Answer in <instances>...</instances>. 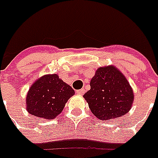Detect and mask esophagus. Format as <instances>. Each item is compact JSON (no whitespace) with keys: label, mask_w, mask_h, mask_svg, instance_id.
I'll return each instance as SVG.
<instances>
[{"label":"esophagus","mask_w":158,"mask_h":158,"mask_svg":"<svg viewBox=\"0 0 158 158\" xmlns=\"http://www.w3.org/2000/svg\"><path fill=\"white\" fill-rule=\"evenodd\" d=\"M76 93L79 95H84V93H85V90L84 89H80V90H78L77 91H76Z\"/></svg>","instance_id":"34e87169"}]
</instances>
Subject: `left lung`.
Listing matches in <instances>:
<instances>
[{
    "label": "left lung",
    "mask_w": 158,
    "mask_h": 158,
    "mask_svg": "<svg viewBox=\"0 0 158 158\" xmlns=\"http://www.w3.org/2000/svg\"><path fill=\"white\" fill-rule=\"evenodd\" d=\"M84 98L90 111L99 120L121 117L133 105V90L126 77L114 66L99 68Z\"/></svg>",
    "instance_id": "obj_1"
}]
</instances>
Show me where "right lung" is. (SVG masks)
Returning a JSON list of instances; mask_svg holds the SVG:
<instances>
[{"label":"right lung","instance_id":"add662e5","mask_svg":"<svg viewBox=\"0 0 158 158\" xmlns=\"http://www.w3.org/2000/svg\"><path fill=\"white\" fill-rule=\"evenodd\" d=\"M74 90L59 79L57 74H47L36 80L26 97V110L37 117L52 120L63 110Z\"/></svg>","mask_w":158,"mask_h":158}]
</instances>
